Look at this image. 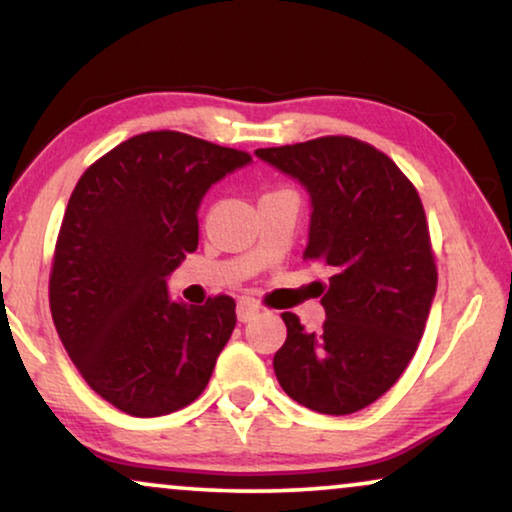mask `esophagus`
<instances>
[{"mask_svg": "<svg viewBox=\"0 0 512 512\" xmlns=\"http://www.w3.org/2000/svg\"><path fill=\"white\" fill-rule=\"evenodd\" d=\"M258 314H261V305L254 303L251 298H242L240 303H237V319H240L242 324H247V321L256 319Z\"/></svg>", "mask_w": 512, "mask_h": 512, "instance_id": "1", "label": "esophagus"}]
</instances>
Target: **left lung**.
Masks as SVG:
<instances>
[{
  "label": "left lung",
  "mask_w": 512,
  "mask_h": 512,
  "mask_svg": "<svg viewBox=\"0 0 512 512\" xmlns=\"http://www.w3.org/2000/svg\"><path fill=\"white\" fill-rule=\"evenodd\" d=\"M310 195L305 258L331 265L324 331L284 312L272 359L282 389L321 415H352L394 387L417 352L436 263L422 200L391 158L352 137L256 149Z\"/></svg>",
  "instance_id": "1"
}]
</instances>
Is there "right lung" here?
<instances>
[{"instance_id":"add662e5","label":"right lung","mask_w":512,"mask_h":512,"mask_svg":"<svg viewBox=\"0 0 512 512\" xmlns=\"http://www.w3.org/2000/svg\"><path fill=\"white\" fill-rule=\"evenodd\" d=\"M244 151L160 130L118 144L83 172L55 244L51 314L90 389L132 417L193 403L235 328V300H172L167 277L198 249L209 188Z\"/></svg>"}]
</instances>
